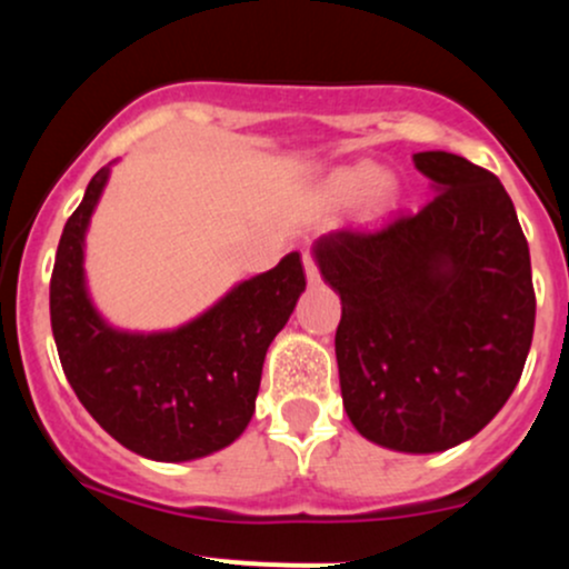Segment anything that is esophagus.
Returning <instances> with one entry per match:
<instances>
[{"mask_svg": "<svg viewBox=\"0 0 569 569\" xmlns=\"http://www.w3.org/2000/svg\"><path fill=\"white\" fill-rule=\"evenodd\" d=\"M305 272H307V280H310V283H321V270H318L316 259H312L310 253H305Z\"/></svg>", "mask_w": 569, "mask_h": 569, "instance_id": "obj_1", "label": "esophagus"}]
</instances>
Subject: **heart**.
Returning a JSON list of instances; mask_svg holds the SVG:
<instances>
[{
    "label": "heart",
    "instance_id": "1",
    "mask_svg": "<svg viewBox=\"0 0 569 569\" xmlns=\"http://www.w3.org/2000/svg\"><path fill=\"white\" fill-rule=\"evenodd\" d=\"M337 189L348 198H363L371 189L380 187V171L371 166H356L348 168V171L337 173Z\"/></svg>",
    "mask_w": 569,
    "mask_h": 569
}]
</instances>
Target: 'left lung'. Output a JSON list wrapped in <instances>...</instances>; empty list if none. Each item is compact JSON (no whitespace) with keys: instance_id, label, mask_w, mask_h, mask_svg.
<instances>
[{"instance_id":"obj_1","label":"left lung","mask_w":569,"mask_h":569,"mask_svg":"<svg viewBox=\"0 0 569 569\" xmlns=\"http://www.w3.org/2000/svg\"><path fill=\"white\" fill-rule=\"evenodd\" d=\"M439 192L377 230L316 243L342 299L335 350L350 422L398 452L471 439L513 393L535 331L530 248L506 187L449 152H417Z\"/></svg>"}]
</instances>
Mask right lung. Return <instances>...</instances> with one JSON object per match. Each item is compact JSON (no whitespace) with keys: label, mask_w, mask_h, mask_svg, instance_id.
<instances>
[{"label":"right lung","mask_w":569,"mask_h":569,"mask_svg":"<svg viewBox=\"0 0 569 569\" xmlns=\"http://www.w3.org/2000/svg\"><path fill=\"white\" fill-rule=\"evenodd\" d=\"M109 168L90 179L63 227L50 278V323L63 375L93 420L130 452L194 460L243 433L267 348L305 291L297 251L232 289L198 321L166 335H126L84 293L82 238Z\"/></svg>","instance_id":"add662e5"}]
</instances>
